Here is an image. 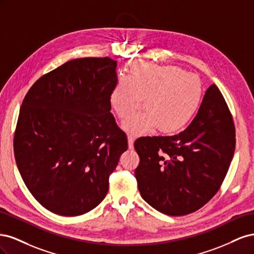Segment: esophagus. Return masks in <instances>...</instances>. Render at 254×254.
<instances>
[{"label":"esophagus","instance_id":"esophagus-1","mask_svg":"<svg viewBox=\"0 0 254 254\" xmlns=\"http://www.w3.org/2000/svg\"><path fill=\"white\" fill-rule=\"evenodd\" d=\"M133 143H134V137L128 136V148L133 149Z\"/></svg>","mask_w":254,"mask_h":254}]
</instances>
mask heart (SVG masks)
I'll list each match as a JSON object with an SVG mask.
<instances>
[{"mask_svg":"<svg viewBox=\"0 0 254 254\" xmlns=\"http://www.w3.org/2000/svg\"><path fill=\"white\" fill-rule=\"evenodd\" d=\"M201 80L175 65L135 61L113 87L109 103L120 119L133 114L144 101L145 112L123 122L122 128L132 136L147 134L159 127L175 133L195 117L201 104Z\"/></svg>","mask_w":254,"mask_h":254,"instance_id":"1","label":"heart"}]
</instances>
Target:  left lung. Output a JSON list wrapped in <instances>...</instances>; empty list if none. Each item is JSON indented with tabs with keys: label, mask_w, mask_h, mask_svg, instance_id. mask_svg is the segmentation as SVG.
<instances>
[{
	"label": "left lung",
	"mask_w": 254,
	"mask_h": 254,
	"mask_svg": "<svg viewBox=\"0 0 254 254\" xmlns=\"http://www.w3.org/2000/svg\"><path fill=\"white\" fill-rule=\"evenodd\" d=\"M140 194L157 211L182 216L217 193L235 149L232 115L219 89L205 91L197 115L182 132L146 136L134 142Z\"/></svg>",
	"instance_id": "1"
}]
</instances>
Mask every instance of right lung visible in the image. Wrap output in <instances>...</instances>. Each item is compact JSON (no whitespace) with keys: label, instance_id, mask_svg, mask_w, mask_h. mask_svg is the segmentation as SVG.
Returning a JSON list of instances; mask_svg holds the SVG:
<instances>
[{"label":"right lung","instance_id":"right-lung-1","mask_svg":"<svg viewBox=\"0 0 254 254\" xmlns=\"http://www.w3.org/2000/svg\"><path fill=\"white\" fill-rule=\"evenodd\" d=\"M117 61L78 58L43 75L22 103L13 151L37 201L61 216L93 210L127 150V136L110 112Z\"/></svg>","mask_w":254,"mask_h":254}]
</instances>
